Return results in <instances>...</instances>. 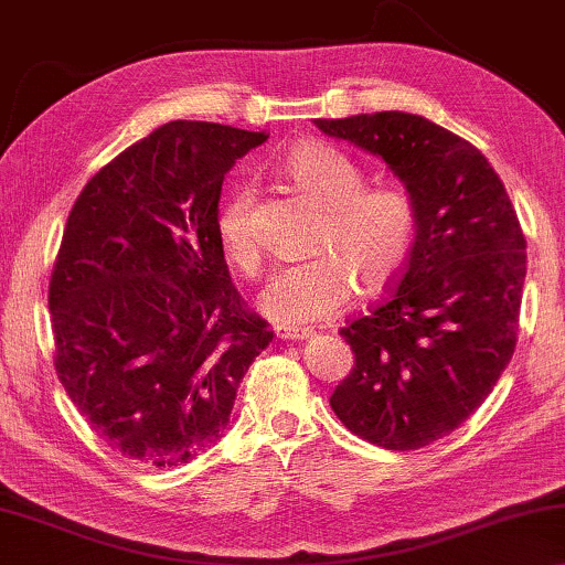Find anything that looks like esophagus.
<instances>
[{
    "instance_id": "34e87169",
    "label": "esophagus",
    "mask_w": 565,
    "mask_h": 565,
    "mask_svg": "<svg viewBox=\"0 0 565 565\" xmlns=\"http://www.w3.org/2000/svg\"><path fill=\"white\" fill-rule=\"evenodd\" d=\"M274 331L279 339H307L315 334L309 327H289V324H279Z\"/></svg>"
}]
</instances>
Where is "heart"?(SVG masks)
Masks as SVG:
<instances>
[{"label":"heart","instance_id":"heart-1","mask_svg":"<svg viewBox=\"0 0 565 565\" xmlns=\"http://www.w3.org/2000/svg\"><path fill=\"white\" fill-rule=\"evenodd\" d=\"M284 173L297 191L324 209L311 244L321 254L279 268L266 286L262 307L286 324H311L344 309L356 276L364 289H377L402 271L415 246L419 213L402 185L364 188L362 166L324 142L294 148L284 160ZM254 199L256 185L238 181L216 211L221 250L248 276L262 268Z\"/></svg>","mask_w":565,"mask_h":565}]
</instances>
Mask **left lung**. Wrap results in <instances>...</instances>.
Wrapping results in <instances>:
<instances>
[{
  "instance_id": "obj_1",
  "label": "left lung",
  "mask_w": 565,
  "mask_h": 565,
  "mask_svg": "<svg viewBox=\"0 0 565 565\" xmlns=\"http://www.w3.org/2000/svg\"><path fill=\"white\" fill-rule=\"evenodd\" d=\"M380 156L417 203L415 246L387 299L339 329L354 366L329 405L384 450H419L458 429L515 352L525 236L488 158L419 115L317 120Z\"/></svg>"
}]
</instances>
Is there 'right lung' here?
<instances>
[{
    "mask_svg": "<svg viewBox=\"0 0 565 565\" xmlns=\"http://www.w3.org/2000/svg\"><path fill=\"white\" fill-rule=\"evenodd\" d=\"M264 132L173 120L89 178L50 279L55 370L110 450L146 468L218 440L274 339L216 236L223 178Z\"/></svg>",
    "mask_w": 565,
    "mask_h": 565,
    "instance_id": "obj_1",
    "label": "right lung"
}]
</instances>
